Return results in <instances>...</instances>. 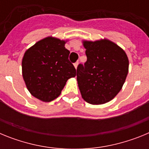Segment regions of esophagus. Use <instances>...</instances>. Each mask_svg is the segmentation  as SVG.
I'll use <instances>...</instances> for the list:
<instances>
[{
	"instance_id": "esophagus-1",
	"label": "esophagus",
	"mask_w": 149,
	"mask_h": 149,
	"mask_svg": "<svg viewBox=\"0 0 149 149\" xmlns=\"http://www.w3.org/2000/svg\"><path fill=\"white\" fill-rule=\"evenodd\" d=\"M77 65H78V62H76L75 63H74V66L75 68H77Z\"/></svg>"
}]
</instances>
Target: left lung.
I'll use <instances>...</instances> for the list:
<instances>
[{"label": "left lung", "instance_id": "obj_1", "mask_svg": "<svg viewBox=\"0 0 149 149\" xmlns=\"http://www.w3.org/2000/svg\"><path fill=\"white\" fill-rule=\"evenodd\" d=\"M87 60L77 68V81L82 98L91 104H103L115 98L128 73L125 51L107 39L83 40Z\"/></svg>", "mask_w": 149, "mask_h": 149}]
</instances>
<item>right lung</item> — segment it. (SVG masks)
Masks as SVG:
<instances>
[{"instance_id":"right-lung-1","label":"right lung","mask_w":149,"mask_h":149,"mask_svg":"<svg viewBox=\"0 0 149 149\" xmlns=\"http://www.w3.org/2000/svg\"><path fill=\"white\" fill-rule=\"evenodd\" d=\"M67 40L48 36L38 41L24 54L22 76L30 94L44 102L56 99L67 81L76 76L68 60Z\"/></svg>"}]
</instances>
